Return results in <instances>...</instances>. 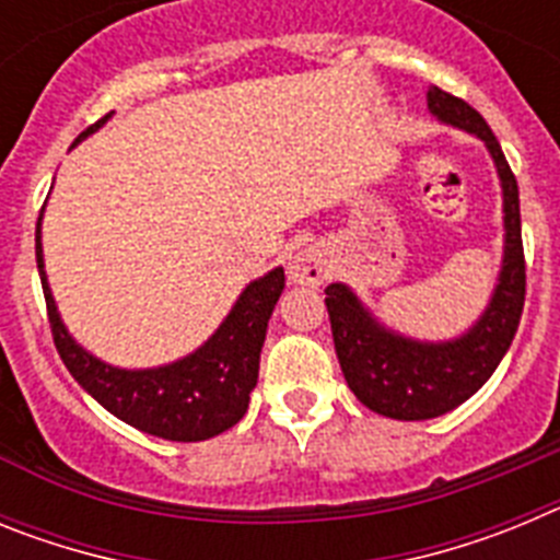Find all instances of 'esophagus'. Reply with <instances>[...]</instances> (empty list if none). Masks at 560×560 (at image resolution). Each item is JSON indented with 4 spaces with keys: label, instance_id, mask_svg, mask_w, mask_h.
<instances>
[{
    "label": "esophagus",
    "instance_id": "34e87169",
    "mask_svg": "<svg viewBox=\"0 0 560 560\" xmlns=\"http://www.w3.org/2000/svg\"><path fill=\"white\" fill-rule=\"evenodd\" d=\"M289 280L296 285H316L323 283L325 277H328V257H325L323 246L308 244L303 249H296L289 260Z\"/></svg>",
    "mask_w": 560,
    "mask_h": 560
}]
</instances>
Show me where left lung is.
<instances>
[{
  "instance_id": "left-lung-1",
  "label": "left lung",
  "mask_w": 560,
  "mask_h": 560,
  "mask_svg": "<svg viewBox=\"0 0 560 560\" xmlns=\"http://www.w3.org/2000/svg\"><path fill=\"white\" fill-rule=\"evenodd\" d=\"M429 112L443 126L485 142L502 185L504 246L497 285L477 323L443 341L412 339L387 328L350 285L325 289L341 373L355 398L393 420H429L457 409L499 368L516 336L524 308V249L518 185L482 114L443 89L429 86Z\"/></svg>"
}]
</instances>
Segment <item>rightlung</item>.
<instances>
[{"instance_id":"obj_1","label":"right lung","mask_w":560,"mask_h":560,"mask_svg":"<svg viewBox=\"0 0 560 560\" xmlns=\"http://www.w3.org/2000/svg\"><path fill=\"white\" fill-rule=\"evenodd\" d=\"M112 114L114 112H108L103 120L89 126L78 137L75 145L86 140L89 133H95ZM42 219L44 210L36 224L38 275H42L52 339L72 378L114 418L126 420L128 427L153 434V438L199 443L235 427L249 409V395L257 384L266 328L285 289L283 266L252 280L237 294L235 305L224 316V323L215 328V334L192 353L171 364H160V368H114L78 345L58 314L56 296L44 271Z\"/></svg>"}]
</instances>
